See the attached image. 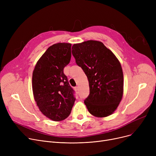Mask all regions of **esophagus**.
<instances>
[{
	"mask_svg": "<svg viewBox=\"0 0 156 156\" xmlns=\"http://www.w3.org/2000/svg\"><path fill=\"white\" fill-rule=\"evenodd\" d=\"M75 90L77 92H78V87H75Z\"/></svg>",
	"mask_w": 156,
	"mask_h": 156,
	"instance_id": "esophagus-1",
	"label": "esophagus"
}]
</instances>
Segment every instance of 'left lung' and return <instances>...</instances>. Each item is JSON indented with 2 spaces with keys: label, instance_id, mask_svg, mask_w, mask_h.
<instances>
[{
  "label": "left lung",
  "instance_id": "obj_1",
  "mask_svg": "<svg viewBox=\"0 0 156 156\" xmlns=\"http://www.w3.org/2000/svg\"><path fill=\"white\" fill-rule=\"evenodd\" d=\"M72 49L77 65L88 78L90 94L84 103L88 112L97 118L110 116L123 94V73L119 60L99 41L75 44Z\"/></svg>",
  "mask_w": 156,
  "mask_h": 156
}]
</instances>
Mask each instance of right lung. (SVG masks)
Returning a JSON list of instances; mask_svg holds the SVG:
<instances>
[{
  "mask_svg": "<svg viewBox=\"0 0 156 156\" xmlns=\"http://www.w3.org/2000/svg\"><path fill=\"white\" fill-rule=\"evenodd\" d=\"M71 44L57 43L49 47L33 71L34 99L44 116L54 121L69 116L75 101L64 68L71 57Z\"/></svg>",
  "mask_w": 156,
  "mask_h": 156,
  "instance_id": "add662e5",
  "label": "right lung"
}]
</instances>
